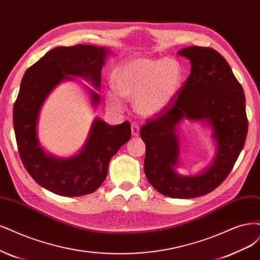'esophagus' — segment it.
<instances>
[{
	"label": "esophagus",
	"mask_w": 260,
	"mask_h": 260,
	"mask_svg": "<svg viewBox=\"0 0 260 260\" xmlns=\"http://www.w3.org/2000/svg\"><path fill=\"white\" fill-rule=\"evenodd\" d=\"M131 132L133 137H139L140 136V127L137 123H131Z\"/></svg>",
	"instance_id": "obj_1"
}]
</instances>
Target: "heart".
Returning <instances> with one entry per match:
<instances>
[{"label": "heart", "mask_w": 260, "mask_h": 260, "mask_svg": "<svg viewBox=\"0 0 260 260\" xmlns=\"http://www.w3.org/2000/svg\"><path fill=\"white\" fill-rule=\"evenodd\" d=\"M183 79L181 66L172 59H132L114 70V91L106 92V102L116 110L124 99H134V109L145 117L162 113L180 90ZM116 93L118 94H115Z\"/></svg>", "instance_id": "1"}]
</instances>
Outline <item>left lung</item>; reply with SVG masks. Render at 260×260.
<instances>
[{"mask_svg":"<svg viewBox=\"0 0 260 260\" xmlns=\"http://www.w3.org/2000/svg\"><path fill=\"white\" fill-rule=\"evenodd\" d=\"M177 55L190 61L191 72L167 109L141 128L146 145L144 171L155 189L167 197L189 199L217 188L228 176L247 136L245 95L228 62L213 48L190 46ZM184 118L208 123L217 142L211 165L197 176L175 171L179 160L178 124Z\"/></svg>","mask_w":260,"mask_h":260,"instance_id":"obj_1","label":"left lung"}]
</instances>
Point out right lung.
Returning a JSON list of instances; mask_svg holds the SVG:
<instances>
[{
    "label": "right lung",
    "instance_id": "obj_1",
    "mask_svg": "<svg viewBox=\"0 0 260 260\" xmlns=\"http://www.w3.org/2000/svg\"><path fill=\"white\" fill-rule=\"evenodd\" d=\"M109 52L93 45L60 46L48 51L22 77L13 113L18 151L33 180L53 193L79 197L94 192L106 178L110 160L131 138L129 121L111 126L95 118L85 145L73 157L62 159L46 154L39 142V115L50 92L63 80L75 79L70 75L83 77L100 89ZM88 89L96 106L100 95Z\"/></svg>",
    "mask_w": 260,
    "mask_h": 260
}]
</instances>
